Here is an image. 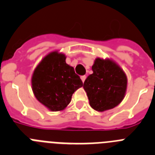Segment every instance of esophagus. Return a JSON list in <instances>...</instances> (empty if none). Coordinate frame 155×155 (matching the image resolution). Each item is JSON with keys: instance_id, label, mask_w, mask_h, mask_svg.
<instances>
[{"instance_id": "1", "label": "esophagus", "mask_w": 155, "mask_h": 155, "mask_svg": "<svg viewBox=\"0 0 155 155\" xmlns=\"http://www.w3.org/2000/svg\"><path fill=\"white\" fill-rule=\"evenodd\" d=\"M86 78H87V77H86L85 75H83V76H81V81H83V82H84V81H85Z\"/></svg>"}]
</instances>
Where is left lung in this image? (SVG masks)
Masks as SVG:
<instances>
[{
	"instance_id": "obj_1",
	"label": "left lung",
	"mask_w": 155,
	"mask_h": 155,
	"mask_svg": "<svg viewBox=\"0 0 155 155\" xmlns=\"http://www.w3.org/2000/svg\"><path fill=\"white\" fill-rule=\"evenodd\" d=\"M92 71L83 85L91 108L102 112L116 107L124 99L127 89L124 72L113 61L100 58L95 60Z\"/></svg>"
}]
</instances>
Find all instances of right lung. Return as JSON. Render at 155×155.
<instances>
[{
  "mask_svg": "<svg viewBox=\"0 0 155 155\" xmlns=\"http://www.w3.org/2000/svg\"><path fill=\"white\" fill-rule=\"evenodd\" d=\"M65 60L64 54L50 53L37 66L31 78L35 98L53 112L67 107L74 92L83 86L80 77Z\"/></svg>",
  "mask_w": 155,
  "mask_h": 155,
  "instance_id": "obj_1",
  "label": "right lung"
}]
</instances>
